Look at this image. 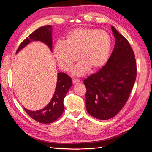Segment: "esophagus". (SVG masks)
<instances>
[{"label": "esophagus", "instance_id": "esophagus-1", "mask_svg": "<svg viewBox=\"0 0 152 152\" xmlns=\"http://www.w3.org/2000/svg\"><path fill=\"white\" fill-rule=\"evenodd\" d=\"M80 82V80H79V79H73V84H77V83H79Z\"/></svg>", "mask_w": 152, "mask_h": 152}]
</instances>
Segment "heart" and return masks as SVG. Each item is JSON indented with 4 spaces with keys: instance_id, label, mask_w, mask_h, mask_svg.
<instances>
[{
    "instance_id": "1",
    "label": "heart",
    "mask_w": 152,
    "mask_h": 152,
    "mask_svg": "<svg viewBox=\"0 0 152 152\" xmlns=\"http://www.w3.org/2000/svg\"><path fill=\"white\" fill-rule=\"evenodd\" d=\"M111 40L105 31L95 28H78L67 34L65 42L54 47V55L61 69L70 71L78 59L80 61L73 73L81 76L92 70L102 68L107 62Z\"/></svg>"
}]
</instances>
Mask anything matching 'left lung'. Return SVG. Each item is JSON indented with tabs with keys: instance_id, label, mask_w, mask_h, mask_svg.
Wrapping results in <instances>:
<instances>
[{
	"instance_id": "8db88e82",
	"label": "left lung",
	"mask_w": 152,
	"mask_h": 152,
	"mask_svg": "<svg viewBox=\"0 0 152 152\" xmlns=\"http://www.w3.org/2000/svg\"><path fill=\"white\" fill-rule=\"evenodd\" d=\"M115 45L106 65L84 80L86 104L93 117L105 120L116 116L124 107L137 75L134 53L127 40L111 26Z\"/></svg>"
}]
</instances>
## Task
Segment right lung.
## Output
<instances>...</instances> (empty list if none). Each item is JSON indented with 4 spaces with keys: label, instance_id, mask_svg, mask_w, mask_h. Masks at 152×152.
Wrapping results in <instances>:
<instances>
[{
    "label": "right lung",
    "instance_id": "obj_1",
    "mask_svg": "<svg viewBox=\"0 0 152 152\" xmlns=\"http://www.w3.org/2000/svg\"><path fill=\"white\" fill-rule=\"evenodd\" d=\"M52 26L46 25L35 30L20 45L16 53L32 41H41L45 44L52 50ZM55 91L51 101L45 108L38 111H29L24 108L27 114L36 121L44 124H49L58 119L64 111L63 100L72 86L71 78L66 73H58Z\"/></svg>",
    "mask_w": 152,
    "mask_h": 152
}]
</instances>
